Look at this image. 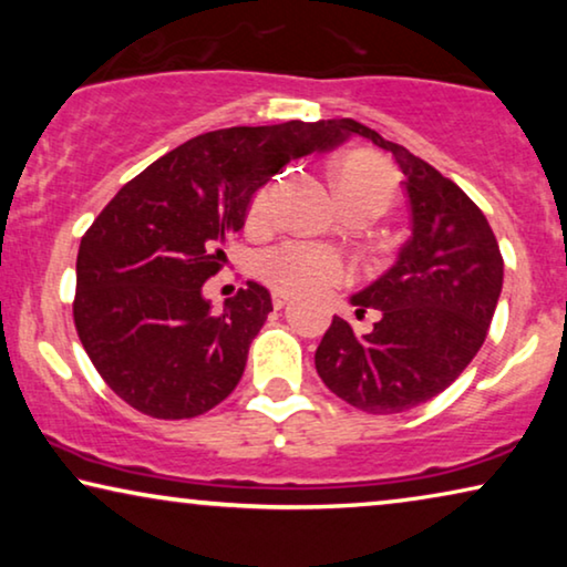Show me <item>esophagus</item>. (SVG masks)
<instances>
[{
    "instance_id": "esophagus-1",
    "label": "esophagus",
    "mask_w": 567,
    "mask_h": 567,
    "mask_svg": "<svg viewBox=\"0 0 567 567\" xmlns=\"http://www.w3.org/2000/svg\"><path fill=\"white\" fill-rule=\"evenodd\" d=\"M289 301H291V293L289 291H281V289L274 291V307L276 309H284L286 305H289Z\"/></svg>"
}]
</instances>
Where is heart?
I'll return each instance as SVG.
<instances>
[{
	"instance_id": "obj_1",
	"label": "heart",
	"mask_w": 567,
	"mask_h": 567,
	"mask_svg": "<svg viewBox=\"0 0 567 567\" xmlns=\"http://www.w3.org/2000/svg\"><path fill=\"white\" fill-rule=\"evenodd\" d=\"M336 190L340 204L367 200V204L386 208L394 198V175L379 159L353 154V157L340 162L336 169ZM268 214L270 188H262L252 198L250 221H266ZM258 268L268 284L291 293H322L346 281L348 274H351V266L338 250H332L328 245L299 243V239H289V243L262 250Z\"/></svg>"
}]
</instances>
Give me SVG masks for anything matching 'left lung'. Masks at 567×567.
<instances>
[{"label":"left lung","mask_w":567,"mask_h":567,"mask_svg":"<svg viewBox=\"0 0 567 567\" xmlns=\"http://www.w3.org/2000/svg\"><path fill=\"white\" fill-rule=\"evenodd\" d=\"M338 144L367 138L405 175L410 239L377 281L351 293L371 332L332 317L315 353L330 392L371 415L405 413L444 392L475 359L503 289V258L485 214L460 185L353 118H332Z\"/></svg>","instance_id":"obj_1"}]
</instances>
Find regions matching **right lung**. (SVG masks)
I'll return each mask as SVG.
<instances>
[{"instance_id": "obj_1", "label": "right lung", "mask_w": 567, "mask_h": 567, "mask_svg": "<svg viewBox=\"0 0 567 567\" xmlns=\"http://www.w3.org/2000/svg\"><path fill=\"white\" fill-rule=\"evenodd\" d=\"M336 144L330 121L208 131L115 193L76 255L74 324L121 400L181 421L229 398L274 301L250 281L214 312L204 284L255 193L291 159Z\"/></svg>"}]
</instances>
